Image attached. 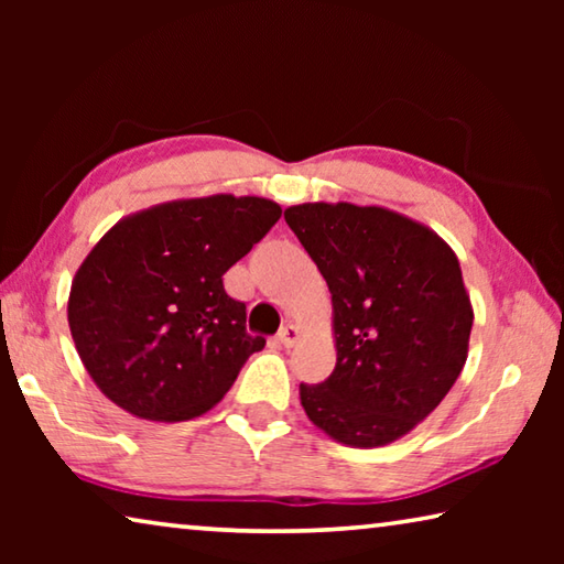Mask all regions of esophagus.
<instances>
[{
  "mask_svg": "<svg viewBox=\"0 0 564 564\" xmlns=\"http://www.w3.org/2000/svg\"><path fill=\"white\" fill-rule=\"evenodd\" d=\"M301 338V328L293 326V323H289V326H283L281 333H279V343L283 348H293L295 343H299Z\"/></svg>",
  "mask_w": 564,
  "mask_h": 564,
  "instance_id": "esophagus-1",
  "label": "esophagus"
}]
</instances>
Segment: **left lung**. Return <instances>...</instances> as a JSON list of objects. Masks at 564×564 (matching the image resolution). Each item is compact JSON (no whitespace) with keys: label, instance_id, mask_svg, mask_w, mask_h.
<instances>
[{"label":"left lung","instance_id":"obj_1","mask_svg":"<svg viewBox=\"0 0 564 564\" xmlns=\"http://www.w3.org/2000/svg\"><path fill=\"white\" fill-rule=\"evenodd\" d=\"M283 216L333 301L336 368L301 383L305 415L348 447L393 443L441 405L467 360L460 261L433 228L383 206L316 202Z\"/></svg>","mask_w":564,"mask_h":564}]
</instances>
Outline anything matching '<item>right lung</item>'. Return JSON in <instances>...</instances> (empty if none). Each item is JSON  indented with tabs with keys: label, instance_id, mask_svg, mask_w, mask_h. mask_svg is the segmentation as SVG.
<instances>
[{
	"label": "right lung",
	"instance_id": "right-lung-1",
	"mask_svg": "<svg viewBox=\"0 0 564 564\" xmlns=\"http://www.w3.org/2000/svg\"><path fill=\"white\" fill-rule=\"evenodd\" d=\"M281 218L261 196L178 198L113 224L76 271L66 318L111 403L141 420L204 415L265 346L224 273Z\"/></svg>",
	"mask_w": 564,
	"mask_h": 564
}]
</instances>
